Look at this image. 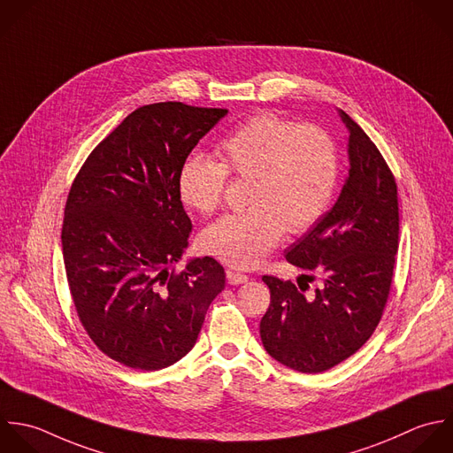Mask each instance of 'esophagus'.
<instances>
[{"mask_svg": "<svg viewBox=\"0 0 453 453\" xmlns=\"http://www.w3.org/2000/svg\"><path fill=\"white\" fill-rule=\"evenodd\" d=\"M226 277H227V282L231 286H240V284H245L249 280V275L245 273H240V272H234V270H227L226 272Z\"/></svg>", "mask_w": 453, "mask_h": 453, "instance_id": "obj_1", "label": "esophagus"}]
</instances>
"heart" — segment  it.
Returning a JSON list of instances; mask_svg holds the SVG:
<instances>
[{
    "label": "heart",
    "instance_id": "b5f03b06",
    "mask_svg": "<svg viewBox=\"0 0 453 453\" xmlns=\"http://www.w3.org/2000/svg\"><path fill=\"white\" fill-rule=\"evenodd\" d=\"M219 153L222 162L190 155L180 167L178 192L188 208L210 215L222 201L227 173L252 178L250 210L222 217L201 236L204 252L231 266L254 268L284 229H311L335 192L337 150L316 125L296 127L275 112H257L220 141Z\"/></svg>",
    "mask_w": 453,
    "mask_h": 453
}]
</instances>
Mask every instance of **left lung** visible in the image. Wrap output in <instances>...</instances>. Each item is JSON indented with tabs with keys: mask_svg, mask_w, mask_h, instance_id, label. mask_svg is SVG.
<instances>
[{
	"mask_svg": "<svg viewBox=\"0 0 453 453\" xmlns=\"http://www.w3.org/2000/svg\"><path fill=\"white\" fill-rule=\"evenodd\" d=\"M339 116L349 132V174L332 210L286 250L291 265L321 275L323 286L305 295L289 280L263 277L272 295L259 325L263 346L307 374L335 367L371 339L399 249L395 178L362 127L342 109Z\"/></svg>",
	"mask_w": 453,
	"mask_h": 453,
	"instance_id": "8db88e82",
	"label": "left lung"
}]
</instances>
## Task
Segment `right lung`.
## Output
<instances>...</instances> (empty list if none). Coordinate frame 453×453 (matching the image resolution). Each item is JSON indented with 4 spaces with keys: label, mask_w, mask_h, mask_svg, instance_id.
<instances>
[{
    "label": "right lung",
    "mask_w": 453,
    "mask_h": 453,
    "mask_svg": "<svg viewBox=\"0 0 453 453\" xmlns=\"http://www.w3.org/2000/svg\"><path fill=\"white\" fill-rule=\"evenodd\" d=\"M226 114L181 102L142 105L89 153L68 192L61 247L70 295L89 339L127 367L181 360L226 286L208 256L169 272L192 231L180 167Z\"/></svg>",
    "instance_id": "add662e5"
}]
</instances>
